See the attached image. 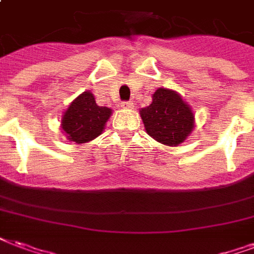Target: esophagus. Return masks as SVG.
<instances>
[{
  "label": "esophagus",
  "instance_id": "obj_1",
  "mask_svg": "<svg viewBox=\"0 0 254 254\" xmlns=\"http://www.w3.org/2000/svg\"><path fill=\"white\" fill-rule=\"evenodd\" d=\"M122 107H123V108H127V110H132V108H134V103L123 102L122 103Z\"/></svg>",
  "mask_w": 254,
  "mask_h": 254
}]
</instances>
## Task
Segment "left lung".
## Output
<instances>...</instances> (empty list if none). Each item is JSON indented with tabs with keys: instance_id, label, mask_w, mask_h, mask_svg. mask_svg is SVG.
Returning <instances> with one entry per match:
<instances>
[{
	"instance_id": "obj_1",
	"label": "left lung",
	"mask_w": 254,
	"mask_h": 254,
	"mask_svg": "<svg viewBox=\"0 0 254 254\" xmlns=\"http://www.w3.org/2000/svg\"><path fill=\"white\" fill-rule=\"evenodd\" d=\"M139 114L146 132L169 147L184 143L195 127L191 107L174 89H156L152 93L151 104L142 108Z\"/></svg>"
}]
</instances>
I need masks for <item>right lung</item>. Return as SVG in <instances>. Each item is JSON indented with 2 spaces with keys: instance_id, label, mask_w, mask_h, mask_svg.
Instances as JSON below:
<instances>
[{
  "instance_id": "right-lung-1",
  "label": "right lung",
  "mask_w": 254,
  "mask_h": 254,
  "mask_svg": "<svg viewBox=\"0 0 254 254\" xmlns=\"http://www.w3.org/2000/svg\"><path fill=\"white\" fill-rule=\"evenodd\" d=\"M112 110L96 104L91 91L80 93L69 103L62 116L63 134L76 144L91 142L103 134L106 123L111 118Z\"/></svg>"
}]
</instances>
